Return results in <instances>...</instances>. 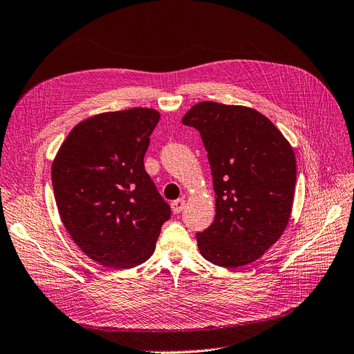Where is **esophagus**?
I'll return each mask as SVG.
<instances>
[{"instance_id":"34e87169","label":"esophagus","mask_w":354,"mask_h":354,"mask_svg":"<svg viewBox=\"0 0 354 354\" xmlns=\"http://www.w3.org/2000/svg\"><path fill=\"white\" fill-rule=\"evenodd\" d=\"M184 206H185V200H184V198H178V200L172 201V210H174V213H176V214L182 212V209H184Z\"/></svg>"}]
</instances>
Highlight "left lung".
I'll use <instances>...</instances> for the list:
<instances>
[{"mask_svg": "<svg viewBox=\"0 0 354 354\" xmlns=\"http://www.w3.org/2000/svg\"><path fill=\"white\" fill-rule=\"evenodd\" d=\"M182 123L201 135L216 196L214 221L197 234L200 253L222 268L252 263L288 225L297 176L292 148L266 116L243 106L203 101Z\"/></svg>", "mask_w": 354, "mask_h": 354, "instance_id": "8db88e82", "label": "left lung"}]
</instances>
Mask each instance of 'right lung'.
Masks as SVG:
<instances>
[{
	"label": "right lung",
	"mask_w": 354,
	"mask_h": 354,
	"mask_svg": "<svg viewBox=\"0 0 354 354\" xmlns=\"http://www.w3.org/2000/svg\"><path fill=\"white\" fill-rule=\"evenodd\" d=\"M158 120L153 109L101 113L77 123L54 158L53 189L66 231L106 268L144 263L170 218L144 167Z\"/></svg>",
	"instance_id": "add662e5"
}]
</instances>
